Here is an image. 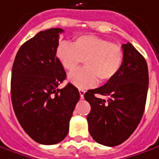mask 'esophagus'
I'll return each instance as SVG.
<instances>
[{
  "label": "esophagus",
  "mask_w": 159,
  "mask_h": 159,
  "mask_svg": "<svg viewBox=\"0 0 159 159\" xmlns=\"http://www.w3.org/2000/svg\"><path fill=\"white\" fill-rule=\"evenodd\" d=\"M79 93H80V97H81V98H82V99H84L85 91H84V89H79Z\"/></svg>",
  "instance_id": "1"
}]
</instances>
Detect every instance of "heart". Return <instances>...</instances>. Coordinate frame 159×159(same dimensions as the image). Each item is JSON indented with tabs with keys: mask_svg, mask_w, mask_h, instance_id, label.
Masks as SVG:
<instances>
[{
	"mask_svg": "<svg viewBox=\"0 0 159 159\" xmlns=\"http://www.w3.org/2000/svg\"><path fill=\"white\" fill-rule=\"evenodd\" d=\"M56 56L66 70L72 71L84 61L85 67L71 72L68 79L79 89H88L114 78L122 68L125 52L119 44L95 35H82L72 44L60 42Z\"/></svg>",
	"mask_w": 159,
	"mask_h": 159,
	"instance_id": "1",
	"label": "heart"
}]
</instances>
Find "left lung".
Listing matches in <instances>:
<instances>
[{
	"mask_svg": "<svg viewBox=\"0 0 159 159\" xmlns=\"http://www.w3.org/2000/svg\"><path fill=\"white\" fill-rule=\"evenodd\" d=\"M125 59L116 75L104 85L84 94L91 110L87 116L92 139L105 146H116L129 139L143 116L149 73L145 59L131 43L123 44ZM97 93L108 99L95 97Z\"/></svg>",
	"mask_w": 159,
	"mask_h": 159,
	"instance_id": "left-lung-1",
	"label": "left lung"
}]
</instances>
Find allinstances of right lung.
I'll use <instances>...</instances> for the list:
<instances>
[{"label":"right lung","instance_id":"obj_1","mask_svg":"<svg viewBox=\"0 0 159 159\" xmlns=\"http://www.w3.org/2000/svg\"><path fill=\"white\" fill-rule=\"evenodd\" d=\"M62 32L59 28L40 31L20 46L12 68L11 100L16 117L31 139L46 145L65 139L80 99L73 84L57 88L66 79L56 56Z\"/></svg>","mask_w":159,"mask_h":159}]
</instances>
